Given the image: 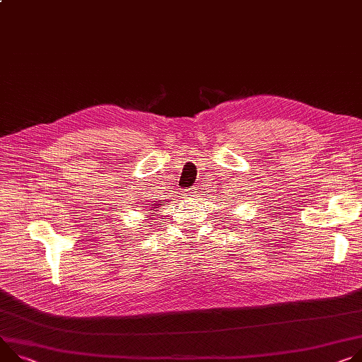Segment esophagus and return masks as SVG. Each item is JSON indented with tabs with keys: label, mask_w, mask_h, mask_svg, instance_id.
<instances>
[{
	"label": "esophagus",
	"mask_w": 362,
	"mask_h": 362,
	"mask_svg": "<svg viewBox=\"0 0 362 362\" xmlns=\"http://www.w3.org/2000/svg\"><path fill=\"white\" fill-rule=\"evenodd\" d=\"M199 194H200V188L196 185V187H191V188L187 189L185 197H187V199H197Z\"/></svg>",
	"instance_id": "obj_1"
}]
</instances>
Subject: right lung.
<instances>
[{
    "instance_id": "obj_1",
    "label": "right lung",
    "mask_w": 362,
    "mask_h": 362,
    "mask_svg": "<svg viewBox=\"0 0 362 362\" xmlns=\"http://www.w3.org/2000/svg\"><path fill=\"white\" fill-rule=\"evenodd\" d=\"M151 206H152L151 210H153V209H158V207H155V206H163V204H156V203H155V204H151ZM153 216H156V214H153Z\"/></svg>"
}]
</instances>
